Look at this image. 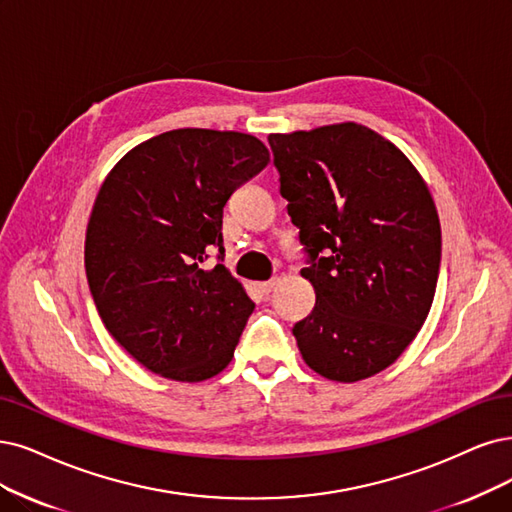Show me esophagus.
<instances>
[{"instance_id": "1", "label": "esophagus", "mask_w": 512, "mask_h": 512, "mask_svg": "<svg viewBox=\"0 0 512 512\" xmlns=\"http://www.w3.org/2000/svg\"><path fill=\"white\" fill-rule=\"evenodd\" d=\"M272 289H274V280H268V282H257V291H259L261 295H268Z\"/></svg>"}]
</instances>
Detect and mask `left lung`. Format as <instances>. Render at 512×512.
<instances>
[{
  "label": "left lung",
  "instance_id": "left-lung-1",
  "mask_svg": "<svg viewBox=\"0 0 512 512\" xmlns=\"http://www.w3.org/2000/svg\"><path fill=\"white\" fill-rule=\"evenodd\" d=\"M280 196L316 293L293 335L310 369L358 382L390 367L430 312L441 223L403 151L346 122L270 135Z\"/></svg>",
  "mask_w": 512,
  "mask_h": 512
}]
</instances>
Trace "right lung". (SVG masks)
Here are the masks:
<instances>
[{
	"instance_id": "right-lung-1",
	"label": "right lung",
	"mask_w": 512,
	"mask_h": 512,
	"mask_svg": "<svg viewBox=\"0 0 512 512\" xmlns=\"http://www.w3.org/2000/svg\"><path fill=\"white\" fill-rule=\"evenodd\" d=\"M270 162L242 132L179 128L107 175L86 230L94 306L116 342L158 375L202 382L232 361L255 304L223 266V208ZM218 249V266L203 261Z\"/></svg>"
}]
</instances>
